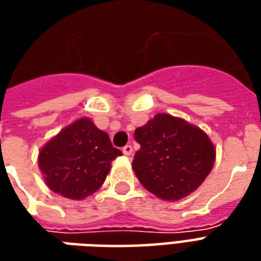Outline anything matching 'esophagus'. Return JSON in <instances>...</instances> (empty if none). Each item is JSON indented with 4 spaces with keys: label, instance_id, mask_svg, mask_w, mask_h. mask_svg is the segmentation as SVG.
I'll return each mask as SVG.
<instances>
[{
    "label": "esophagus",
    "instance_id": "esophagus-1",
    "mask_svg": "<svg viewBox=\"0 0 261 261\" xmlns=\"http://www.w3.org/2000/svg\"><path fill=\"white\" fill-rule=\"evenodd\" d=\"M123 153L127 155V156H130L131 153H133V147H131V145H125V147L123 148Z\"/></svg>",
    "mask_w": 261,
    "mask_h": 261
}]
</instances>
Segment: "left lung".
<instances>
[{
	"label": "left lung",
	"mask_w": 261,
	"mask_h": 261,
	"mask_svg": "<svg viewBox=\"0 0 261 261\" xmlns=\"http://www.w3.org/2000/svg\"><path fill=\"white\" fill-rule=\"evenodd\" d=\"M141 145L133 169L142 186L165 201H177L196 192L215 162L210 137L186 120L158 113L134 133Z\"/></svg>",
	"instance_id": "1"
}]
</instances>
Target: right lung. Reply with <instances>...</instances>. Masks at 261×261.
I'll return each mask as SVG.
<instances>
[{"label":"right lung","instance_id":"1","mask_svg":"<svg viewBox=\"0 0 261 261\" xmlns=\"http://www.w3.org/2000/svg\"><path fill=\"white\" fill-rule=\"evenodd\" d=\"M121 155L108 133L88 117L64 127L39 151V169L51 192L71 200H84L100 189Z\"/></svg>","mask_w":261,"mask_h":261}]
</instances>
